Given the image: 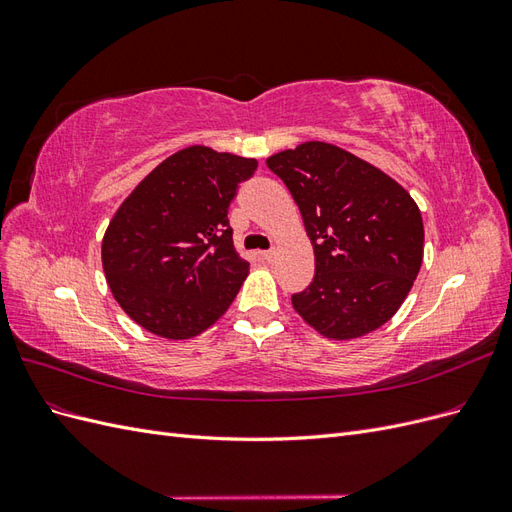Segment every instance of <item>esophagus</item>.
<instances>
[{"label": "esophagus", "mask_w": 512, "mask_h": 512, "mask_svg": "<svg viewBox=\"0 0 512 512\" xmlns=\"http://www.w3.org/2000/svg\"><path fill=\"white\" fill-rule=\"evenodd\" d=\"M260 256H262V260L273 262V260L277 258V252H275V250H269V252H260Z\"/></svg>", "instance_id": "esophagus-1"}]
</instances>
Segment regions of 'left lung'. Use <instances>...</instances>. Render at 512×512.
Masks as SVG:
<instances>
[{"label": "left lung", "instance_id": "left-lung-1", "mask_svg": "<svg viewBox=\"0 0 512 512\" xmlns=\"http://www.w3.org/2000/svg\"><path fill=\"white\" fill-rule=\"evenodd\" d=\"M267 166L297 203L316 273L292 307L335 342L389 322L423 265L421 209L406 188L354 153L307 141L273 153Z\"/></svg>", "mask_w": 512, "mask_h": 512}]
</instances>
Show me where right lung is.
<instances>
[{
	"instance_id": "obj_1",
	"label": "right lung",
	"mask_w": 512,
	"mask_h": 512,
	"mask_svg": "<svg viewBox=\"0 0 512 512\" xmlns=\"http://www.w3.org/2000/svg\"><path fill=\"white\" fill-rule=\"evenodd\" d=\"M258 162L205 145L160 162L119 205L102 237L115 301L138 327L181 342L207 331L250 273L228 207Z\"/></svg>"
}]
</instances>
